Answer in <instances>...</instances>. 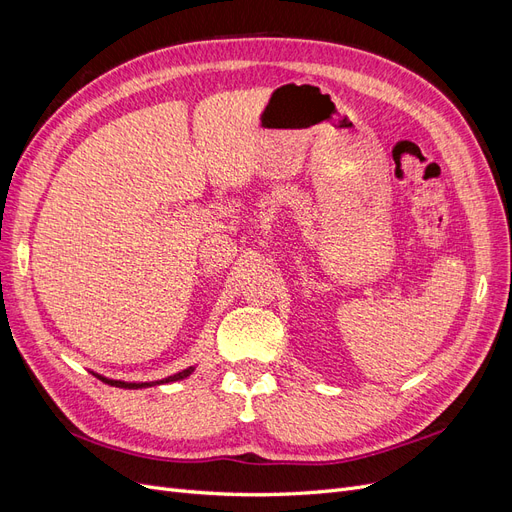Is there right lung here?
Instances as JSON below:
<instances>
[{
  "label": "right lung",
  "instance_id": "obj_1",
  "mask_svg": "<svg viewBox=\"0 0 512 512\" xmlns=\"http://www.w3.org/2000/svg\"><path fill=\"white\" fill-rule=\"evenodd\" d=\"M194 371V367H188V369H183V371H179V374H173V376H168V378H164V380H156V382H123V380H111V378H104V376H100V374H94L96 378H100L102 382H106V384H111V386H119V389H147V386H156V384H166V382H177V380H183V378H188L190 374Z\"/></svg>",
  "mask_w": 512,
  "mask_h": 512
}]
</instances>
